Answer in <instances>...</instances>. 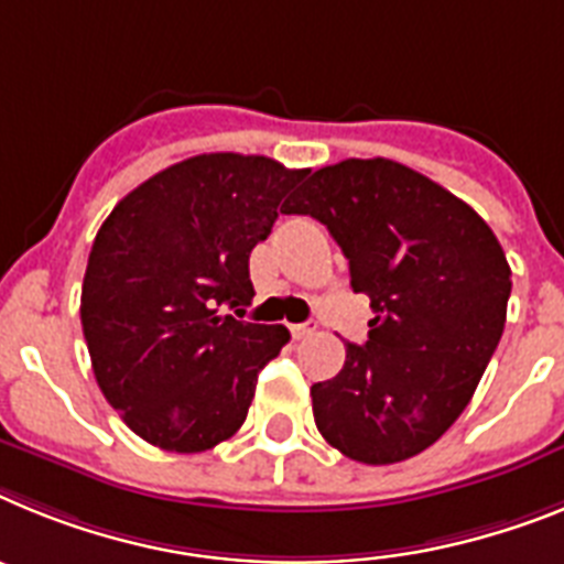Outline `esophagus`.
<instances>
[{"label":"esophagus","instance_id":"1","mask_svg":"<svg viewBox=\"0 0 564 564\" xmlns=\"http://www.w3.org/2000/svg\"><path fill=\"white\" fill-rule=\"evenodd\" d=\"M289 332H292V337H295V340H303V337H310L312 332H315V326H312V323H292V326H289Z\"/></svg>","mask_w":564,"mask_h":564}]
</instances>
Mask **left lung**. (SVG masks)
<instances>
[{"label":"left lung","instance_id":"1","mask_svg":"<svg viewBox=\"0 0 564 564\" xmlns=\"http://www.w3.org/2000/svg\"><path fill=\"white\" fill-rule=\"evenodd\" d=\"M312 215L349 258L351 289L375 317L366 346L312 386L317 431L366 465L409 459L437 443L474 398L502 329L511 267L465 200L411 166L346 159L286 200Z\"/></svg>","mask_w":564,"mask_h":564}]
</instances>
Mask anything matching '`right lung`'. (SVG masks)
I'll return each mask as SVG.
<instances>
[{
	"mask_svg": "<svg viewBox=\"0 0 564 564\" xmlns=\"http://www.w3.org/2000/svg\"><path fill=\"white\" fill-rule=\"evenodd\" d=\"M306 170L204 153L127 193L82 283V329L101 394L164 452L198 454L241 429L258 371L289 332L224 315L252 301L249 252Z\"/></svg>",
	"mask_w": 564,
	"mask_h": 564,
	"instance_id": "add662e5",
	"label": "right lung"
}]
</instances>
